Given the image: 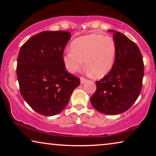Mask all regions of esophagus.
<instances>
[{"label":"esophagus","mask_w":156,"mask_h":156,"mask_svg":"<svg viewBox=\"0 0 156 156\" xmlns=\"http://www.w3.org/2000/svg\"><path fill=\"white\" fill-rule=\"evenodd\" d=\"M87 81V80H86V79L83 78V77H81L80 78V83L81 84H84V83H85Z\"/></svg>","instance_id":"obj_1"}]
</instances>
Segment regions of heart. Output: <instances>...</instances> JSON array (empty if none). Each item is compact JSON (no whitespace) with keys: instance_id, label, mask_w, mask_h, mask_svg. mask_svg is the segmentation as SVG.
Returning <instances> with one entry per match:
<instances>
[{"instance_id":"heart-1","label":"heart","mask_w":156,"mask_h":156,"mask_svg":"<svg viewBox=\"0 0 156 156\" xmlns=\"http://www.w3.org/2000/svg\"><path fill=\"white\" fill-rule=\"evenodd\" d=\"M116 54L114 39L101 35H89L76 38L71 44V50L64 55L67 70L74 73L85 66L95 77L105 76L112 69Z\"/></svg>"}]
</instances>
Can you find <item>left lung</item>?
Instances as JSON below:
<instances>
[{
  "label": "left lung",
  "mask_w": 156,
  "mask_h": 156,
  "mask_svg": "<svg viewBox=\"0 0 156 156\" xmlns=\"http://www.w3.org/2000/svg\"><path fill=\"white\" fill-rule=\"evenodd\" d=\"M116 45L114 64L111 71L100 81L91 96V105L98 112L116 115L129 109L140 95L144 65L138 47L129 37L110 30Z\"/></svg>",
  "instance_id": "left-lung-1"
}]
</instances>
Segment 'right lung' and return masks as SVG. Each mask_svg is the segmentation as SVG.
<instances>
[{"label":"right lung","instance_id":"1","mask_svg":"<svg viewBox=\"0 0 156 156\" xmlns=\"http://www.w3.org/2000/svg\"><path fill=\"white\" fill-rule=\"evenodd\" d=\"M71 34L67 31H44L21 47L17 76L21 96L38 114L52 116L67 105L80 79L65 69L63 52Z\"/></svg>","mask_w":156,"mask_h":156}]
</instances>
